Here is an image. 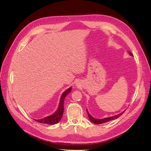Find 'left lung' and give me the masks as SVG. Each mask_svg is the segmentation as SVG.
Masks as SVG:
<instances>
[{
	"label": "left lung",
	"instance_id": "8db88e82",
	"mask_svg": "<svg viewBox=\"0 0 151 151\" xmlns=\"http://www.w3.org/2000/svg\"><path fill=\"white\" fill-rule=\"evenodd\" d=\"M130 55H132L130 52ZM124 112H125V111H123L120 114H119V115H117L116 116H111V117L105 118H103V119H96V118H94L93 116H91L90 114L88 113V111H87V113H88V117L89 118L90 121L94 123H95V124H98H98H101V123H106V122L111 121V120H115V119H116V118L119 117L120 116H121Z\"/></svg>",
	"mask_w": 151,
	"mask_h": 151
}]
</instances>
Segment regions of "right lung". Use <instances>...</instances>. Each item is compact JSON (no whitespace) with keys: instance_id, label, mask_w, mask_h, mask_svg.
Here are the masks:
<instances>
[{"instance_id":"1","label":"right lung","mask_w":151,"mask_h":151,"mask_svg":"<svg viewBox=\"0 0 151 151\" xmlns=\"http://www.w3.org/2000/svg\"><path fill=\"white\" fill-rule=\"evenodd\" d=\"M71 89H72L71 88H68L62 94L60 98V104H59V107L55 113L52 114V115L42 118V119L35 120L40 123H45V124H48V125H54L60 122L63 115V110H64V108H63V101H64V99L66 96L70 92Z\"/></svg>"}]
</instances>
